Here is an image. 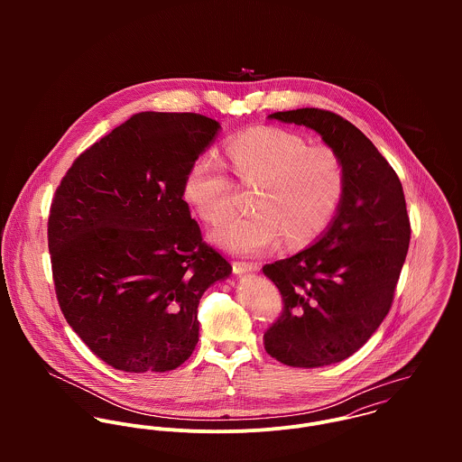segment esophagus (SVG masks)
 Here are the masks:
<instances>
[{
    "label": "esophagus",
    "instance_id": "obj_1",
    "mask_svg": "<svg viewBox=\"0 0 462 462\" xmlns=\"http://www.w3.org/2000/svg\"><path fill=\"white\" fill-rule=\"evenodd\" d=\"M260 270V264L258 263H245V262H235L233 263V272L236 275H244V273H253V272H258Z\"/></svg>",
    "mask_w": 462,
    "mask_h": 462
}]
</instances>
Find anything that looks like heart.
<instances>
[{"mask_svg": "<svg viewBox=\"0 0 462 462\" xmlns=\"http://www.w3.org/2000/svg\"><path fill=\"white\" fill-rule=\"evenodd\" d=\"M235 174L258 185L249 215L233 217L213 229L211 240L224 251L260 256L281 244L300 245L329 226L345 190L343 162L328 145H311L297 133L254 128L227 145ZM185 199L209 224L233 208V185L215 154H202L185 180Z\"/></svg>", "mask_w": 462, "mask_h": 462, "instance_id": "obj_1", "label": "heart"}]
</instances>
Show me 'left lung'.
<instances>
[{
  "mask_svg": "<svg viewBox=\"0 0 462 462\" xmlns=\"http://www.w3.org/2000/svg\"><path fill=\"white\" fill-rule=\"evenodd\" d=\"M270 121L319 133L343 162L345 190L326 231L291 258L264 264L284 313L264 332V350L297 368L339 363L386 319L409 249L402 183L377 147L343 117L299 108Z\"/></svg>",
  "mask_w": 462,
  "mask_h": 462,
  "instance_id": "obj_1",
  "label": "left lung"
}]
</instances>
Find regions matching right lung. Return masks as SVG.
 I'll use <instances>...</instances> for the list:
<instances>
[{"instance_id": "1", "label": "right lung", "mask_w": 462, "mask_h": 462, "mask_svg": "<svg viewBox=\"0 0 462 462\" xmlns=\"http://www.w3.org/2000/svg\"><path fill=\"white\" fill-rule=\"evenodd\" d=\"M220 125L140 112L78 156L51 204L48 244L67 324L106 365L181 366L199 341V300L233 268L202 242L185 180Z\"/></svg>"}]
</instances>
